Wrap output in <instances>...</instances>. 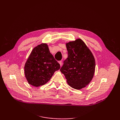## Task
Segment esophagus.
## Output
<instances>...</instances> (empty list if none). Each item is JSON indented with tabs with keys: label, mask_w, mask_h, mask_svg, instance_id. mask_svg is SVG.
<instances>
[{
	"label": "esophagus",
	"mask_w": 120,
	"mask_h": 120,
	"mask_svg": "<svg viewBox=\"0 0 120 120\" xmlns=\"http://www.w3.org/2000/svg\"><path fill=\"white\" fill-rule=\"evenodd\" d=\"M59 64H60V67L62 66V61H59Z\"/></svg>",
	"instance_id": "34e87169"
}]
</instances>
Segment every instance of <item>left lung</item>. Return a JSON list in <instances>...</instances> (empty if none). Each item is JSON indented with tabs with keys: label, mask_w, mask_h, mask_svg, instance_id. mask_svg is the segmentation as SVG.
<instances>
[{
	"label": "left lung",
	"mask_w": 120,
	"mask_h": 120,
	"mask_svg": "<svg viewBox=\"0 0 120 120\" xmlns=\"http://www.w3.org/2000/svg\"><path fill=\"white\" fill-rule=\"evenodd\" d=\"M68 57L60 68L68 85L76 90L85 88L92 80L95 59L82 40L78 38L66 43Z\"/></svg>",
	"instance_id": "1"
}]
</instances>
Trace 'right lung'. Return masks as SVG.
<instances>
[{"label":"right lung","instance_id":"1","mask_svg":"<svg viewBox=\"0 0 120 120\" xmlns=\"http://www.w3.org/2000/svg\"><path fill=\"white\" fill-rule=\"evenodd\" d=\"M24 74L29 84L42 86L52 78L60 64L50 52L48 45L42 43L34 47L24 65Z\"/></svg>","mask_w":120,"mask_h":120}]
</instances>
